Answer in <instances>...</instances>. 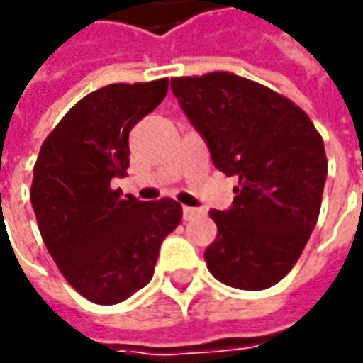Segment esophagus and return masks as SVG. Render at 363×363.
<instances>
[{
    "mask_svg": "<svg viewBox=\"0 0 363 363\" xmlns=\"http://www.w3.org/2000/svg\"><path fill=\"white\" fill-rule=\"evenodd\" d=\"M202 213H204L202 208H192V206H184V208H182V218H184V220H192L194 216H201Z\"/></svg>",
    "mask_w": 363,
    "mask_h": 363,
    "instance_id": "esophagus-1",
    "label": "esophagus"
}]
</instances>
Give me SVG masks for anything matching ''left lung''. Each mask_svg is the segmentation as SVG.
Listing matches in <instances>:
<instances>
[{"label":"left lung","instance_id":"obj_1","mask_svg":"<svg viewBox=\"0 0 363 363\" xmlns=\"http://www.w3.org/2000/svg\"><path fill=\"white\" fill-rule=\"evenodd\" d=\"M179 105L211 150L238 177L228 211H211L218 234L204 260L240 290H264L296 264L314 230L326 184L324 140L290 99L233 73L174 77Z\"/></svg>","mask_w":363,"mask_h":363}]
</instances>
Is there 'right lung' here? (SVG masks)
Instances as JSON below:
<instances>
[{"instance_id":"add662e5","label":"right lung","mask_w":363,"mask_h":363,"mask_svg":"<svg viewBox=\"0 0 363 363\" xmlns=\"http://www.w3.org/2000/svg\"><path fill=\"white\" fill-rule=\"evenodd\" d=\"M169 79L115 83L79 101L41 145L31 204L69 284L101 306L149 284L167 234L182 218L172 199L143 202L113 191L129 169V133L167 97Z\"/></svg>"}]
</instances>
